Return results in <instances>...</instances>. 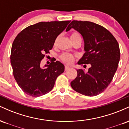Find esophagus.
Here are the masks:
<instances>
[{"label": "esophagus", "mask_w": 129, "mask_h": 129, "mask_svg": "<svg viewBox=\"0 0 129 129\" xmlns=\"http://www.w3.org/2000/svg\"><path fill=\"white\" fill-rule=\"evenodd\" d=\"M70 69V67H69V66H65V70H66V71L68 70H69Z\"/></svg>", "instance_id": "esophagus-1"}]
</instances>
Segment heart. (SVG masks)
Wrapping results in <instances>:
<instances>
[{
    "mask_svg": "<svg viewBox=\"0 0 129 129\" xmlns=\"http://www.w3.org/2000/svg\"><path fill=\"white\" fill-rule=\"evenodd\" d=\"M70 38L72 41L78 39H81V37L80 36V35L78 33H76V32L73 33L71 35ZM58 39H59V36L56 39L55 42H54V45H56V42H57ZM60 59H61V60L63 62L69 63H69H72L74 60H75V57H74V56L71 54H69V53H62V54L60 56Z\"/></svg>",
    "mask_w": 129,
    "mask_h": 129,
    "instance_id": "obj_1",
    "label": "heart"
}]
</instances>
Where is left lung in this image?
<instances>
[{
    "label": "left lung",
    "instance_id": "obj_1",
    "mask_svg": "<svg viewBox=\"0 0 129 129\" xmlns=\"http://www.w3.org/2000/svg\"><path fill=\"white\" fill-rule=\"evenodd\" d=\"M74 28L83 37L85 53L78 63H89L85 72L77 70L76 78L71 86L77 92L88 96H96L103 92L112 81L120 59L119 44L112 34L103 26L88 21L73 20L66 31Z\"/></svg>",
    "mask_w": 129,
    "mask_h": 129
}]
</instances>
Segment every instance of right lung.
I'll use <instances>...</instances> for the list:
<instances>
[{
	"mask_svg": "<svg viewBox=\"0 0 129 129\" xmlns=\"http://www.w3.org/2000/svg\"><path fill=\"white\" fill-rule=\"evenodd\" d=\"M70 22H39L23 29L14 40L10 56L13 75L28 95L39 97L48 93L57 76L64 72V66L59 61H51L45 68L41 67V62Z\"/></svg>",
	"mask_w": 129,
	"mask_h": 129,
	"instance_id": "right-lung-1",
	"label": "right lung"
}]
</instances>
